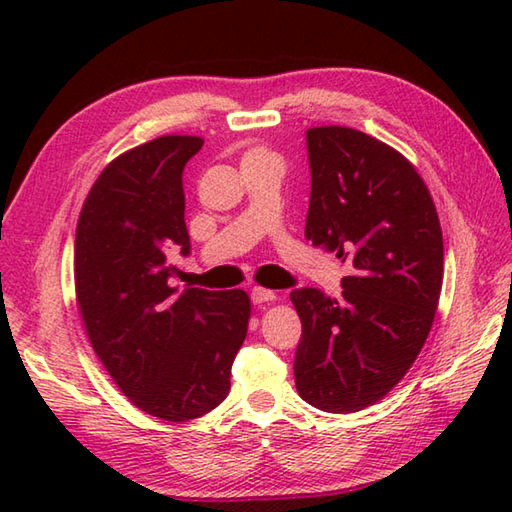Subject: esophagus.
Instances as JSON below:
<instances>
[{"mask_svg":"<svg viewBox=\"0 0 512 512\" xmlns=\"http://www.w3.org/2000/svg\"><path fill=\"white\" fill-rule=\"evenodd\" d=\"M250 299H253V303H268V301H275L277 299V295L273 290H268V288H262V286H255L253 290H250Z\"/></svg>","mask_w":512,"mask_h":512,"instance_id":"1","label":"esophagus"}]
</instances>
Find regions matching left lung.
<instances>
[{
    "mask_svg": "<svg viewBox=\"0 0 512 512\" xmlns=\"http://www.w3.org/2000/svg\"><path fill=\"white\" fill-rule=\"evenodd\" d=\"M306 239L350 266L341 297L290 292L303 325L295 383L308 405L354 413L383 400L436 319L444 244L436 204L411 162L358 129H308Z\"/></svg>",
    "mask_w": 512,
    "mask_h": 512,
    "instance_id": "8db88e82",
    "label": "left lung"
}]
</instances>
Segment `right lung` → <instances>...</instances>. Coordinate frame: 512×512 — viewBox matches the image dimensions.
<instances>
[{"instance_id": "right-lung-1", "label": "right lung", "mask_w": 512, "mask_h": 512, "mask_svg": "<svg viewBox=\"0 0 512 512\" xmlns=\"http://www.w3.org/2000/svg\"><path fill=\"white\" fill-rule=\"evenodd\" d=\"M200 136H160L127 149L96 178L76 224V308L96 356L149 416L187 422L231 389L250 299L244 290L169 286L171 253H189L182 171Z\"/></svg>"}]
</instances>
